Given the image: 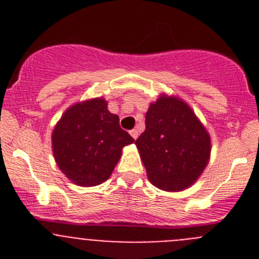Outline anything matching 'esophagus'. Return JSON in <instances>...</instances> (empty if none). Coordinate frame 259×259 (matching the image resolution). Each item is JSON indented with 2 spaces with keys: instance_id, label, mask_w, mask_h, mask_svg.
Masks as SVG:
<instances>
[{
  "instance_id": "1",
  "label": "esophagus",
  "mask_w": 259,
  "mask_h": 259,
  "mask_svg": "<svg viewBox=\"0 0 259 259\" xmlns=\"http://www.w3.org/2000/svg\"><path fill=\"white\" fill-rule=\"evenodd\" d=\"M130 134H131V136L134 137L135 140H136L137 137H139V131H137V130H132V131L130 132Z\"/></svg>"
}]
</instances>
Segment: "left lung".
<instances>
[{"instance_id": "left-lung-1", "label": "left lung", "mask_w": 259, "mask_h": 259, "mask_svg": "<svg viewBox=\"0 0 259 259\" xmlns=\"http://www.w3.org/2000/svg\"><path fill=\"white\" fill-rule=\"evenodd\" d=\"M136 140L148 179L166 192H180L197 182L211 153V139L192 107L178 96L162 93L145 115Z\"/></svg>"}]
</instances>
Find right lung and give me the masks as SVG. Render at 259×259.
<instances>
[{
	"label": "right lung",
	"instance_id": "add662e5",
	"mask_svg": "<svg viewBox=\"0 0 259 259\" xmlns=\"http://www.w3.org/2000/svg\"><path fill=\"white\" fill-rule=\"evenodd\" d=\"M134 143L102 97L71 105L52 134L53 155L59 170L80 187L106 182L122 157L123 148Z\"/></svg>",
	"mask_w": 259,
	"mask_h": 259
}]
</instances>
